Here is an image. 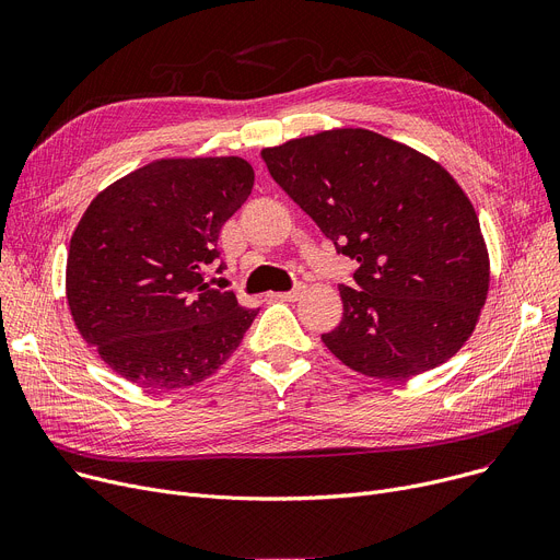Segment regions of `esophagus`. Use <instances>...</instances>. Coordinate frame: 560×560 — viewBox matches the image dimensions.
Wrapping results in <instances>:
<instances>
[{
  "mask_svg": "<svg viewBox=\"0 0 560 560\" xmlns=\"http://www.w3.org/2000/svg\"><path fill=\"white\" fill-rule=\"evenodd\" d=\"M304 292H306V285L304 283H295L285 292H277V300H281V302H298L304 295Z\"/></svg>",
  "mask_w": 560,
  "mask_h": 560,
  "instance_id": "1",
  "label": "esophagus"
}]
</instances>
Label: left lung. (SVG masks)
<instances>
[{
    "mask_svg": "<svg viewBox=\"0 0 560 560\" xmlns=\"http://www.w3.org/2000/svg\"><path fill=\"white\" fill-rule=\"evenodd\" d=\"M272 179L359 262L340 283L342 319L322 334L347 368L408 378L452 359L488 295L479 218L452 174L368 129H336L262 150Z\"/></svg>",
    "mask_w": 560,
    "mask_h": 560,
    "instance_id": "1",
    "label": "left lung"
}]
</instances>
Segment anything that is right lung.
Returning a JSON list of instances; mask_svg holds the SVG:
<instances>
[{
  "mask_svg": "<svg viewBox=\"0 0 560 560\" xmlns=\"http://www.w3.org/2000/svg\"><path fill=\"white\" fill-rule=\"evenodd\" d=\"M252 188L238 156L163 159L91 201L70 241L66 290L79 334L113 372L150 390L186 388L241 345L258 308L211 288L203 268Z\"/></svg>",
  "mask_w": 560,
  "mask_h": 560,
  "instance_id": "right-lung-1",
  "label": "right lung"
}]
</instances>
